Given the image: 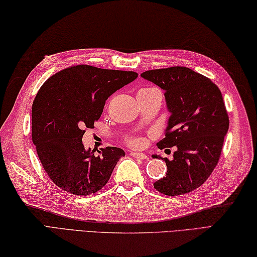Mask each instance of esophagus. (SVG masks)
<instances>
[{"label": "esophagus", "mask_w": 257, "mask_h": 257, "mask_svg": "<svg viewBox=\"0 0 257 257\" xmlns=\"http://www.w3.org/2000/svg\"><path fill=\"white\" fill-rule=\"evenodd\" d=\"M132 155L136 159H141V160H146L148 159V157H147L145 154H140V152H132Z\"/></svg>", "instance_id": "1"}]
</instances>
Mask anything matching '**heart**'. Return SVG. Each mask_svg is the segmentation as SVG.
I'll return each instance as SVG.
<instances>
[{"label":"heart","instance_id":"b5f03b06","mask_svg":"<svg viewBox=\"0 0 257 257\" xmlns=\"http://www.w3.org/2000/svg\"><path fill=\"white\" fill-rule=\"evenodd\" d=\"M140 91H145V92H157V94H161V92L158 90L157 88H145L141 89ZM129 145L132 147H135V148H139L144 145V139L141 138H132L129 139Z\"/></svg>","mask_w":257,"mask_h":257}]
</instances>
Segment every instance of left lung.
<instances>
[{"instance_id": "1", "label": "left lung", "mask_w": 257, "mask_h": 257, "mask_svg": "<svg viewBox=\"0 0 257 257\" xmlns=\"http://www.w3.org/2000/svg\"><path fill=\"white\" fill-rule=\"evenodd\" d=\"M141 77L165 90L170 112L166 137L158 148H172L173 159L154 155L166 161L167 176L154 187L159 192L177 196L203 184L219 162L228 117L221 91L213 81L194 70L176 66L152 69Z\"/></svg>"}]
</instances>
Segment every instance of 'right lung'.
<instances>
[{
	"label": "right lung",
	"mask_w": 257,
	"mask_h": 257,
	"mask_svg": "<svg viewBox=\"0 0 257 257\" xmlns=\"http://www.w3.org/2000/svg\"><path fill=\"white\" fill-rule=\"evenodd\" d=\"M138 77L135 72L77 65L53 75L38 90L32 106V139L47 176L75 195L105 187L124 151L117 147L95 150L83 144L114 91Z\"/></svg>",
	"instance_id": "right-lung-1"
}]
</instances>
